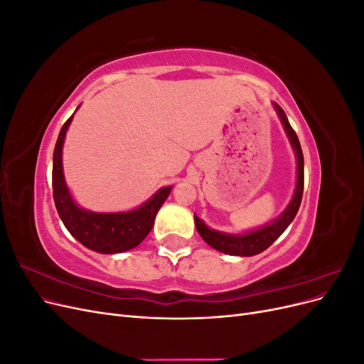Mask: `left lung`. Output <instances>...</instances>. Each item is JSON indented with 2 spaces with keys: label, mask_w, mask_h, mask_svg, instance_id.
Returning <instances> with one entry per match:
<instances>
[{
  "label": "left lung",
  "mask_w": 364,
  "mask_h": 364,
  "mask_svg": "<svg viewBox=\"0 0 364 364\" xmlns=\"http://www.w3.org/2000/svg\"><path fill=\"white\" fill-rule=\"evenodd\" d=\"M273 109L277 111L281 124L287 134V138L291 144V149L296 156V186L294 193L291 196V200L289 202L287 208L279 214L272 222L267 225L259 226L257 229L246 230V232L241 234H229L222 232V230H215L209 228L202 218L194 214V223L197 232L206 241V243L214 247L218 252H223L226 255H235V257H252L266 250L270 245L277 241L289 225L293 222L297 211H299L301 200H302V193H304V155L302 149L299 144V139H297L296 132L290 126L287 115L282 111V107L278 103H272Z\"/></svg>",
  "instance_id": "8db88e82"
}]
</instances>
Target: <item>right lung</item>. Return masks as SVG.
I'll use <instances>...</instances> for the list:
<instances>
[{
  "label": "right lung",
  "mask_w": 364,
  "mask_h": 364,
  "mask_svg": "<svg viewBox=\"0 0 364 364\" xmlns=\"http://www.w3.org/2000/svg\"><path fill=\"white\" fill-rule=\"evenodd\" d=\"M73 117L62 126L53 153V197L58 214L68 232L87 249L98 253L134 249L149 235L159 208L167 200L173 186H162L149 200L130 211L94 213L77 205L65 181L62 164L63 142Z\"/></svg>",
  "instance_id": "obj_1"
}]
</instances>
